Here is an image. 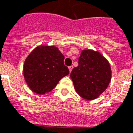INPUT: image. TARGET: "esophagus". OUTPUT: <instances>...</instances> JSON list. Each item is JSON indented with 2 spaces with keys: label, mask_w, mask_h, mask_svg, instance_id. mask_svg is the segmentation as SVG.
I'll return each instance as SVG.
<instances>
[{
  "label": "esophagus",
  "mask_w": 133,
  "mask_h": 133,
  "mask_svg": "<svg viewBox=\"0 0 133 133\" xmlns=\"http://www.w3.org/2000/svg\"><path fill=\"white\" fill-rule=\"evenodd\" d=\"M68 68H69V71H70V72H71V71H72V68H73V66H72V65H71V66L69 67Z\"/></svg>",
  "instance_id": "34e87169"
}]
</instances>
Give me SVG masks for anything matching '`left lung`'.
Masks as SVG:
<instances>
[{
	"instance_id": "left-lung-1",
	"label": "left lung",
	"mask_w": 133,
	"mask_h": 133,
	"mask_svg": "<svg viewBox=\"0 0 133 133\" xmlns=\"http://www.w3.org/2000/svg\"><path fill=\"white\" fill-rule=\"evenodd\" d=\"M77 93L86 100L98 98L109 84L111 70L108 61L98 51L82 50L79 65L70 73Z\"/></svg>"
}]
</instances>
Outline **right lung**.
<instances>
[{
    "label": "right lung",
    "mask_w": 133,
    "mask_h": 133,
    "mask_svg": "<svg viewBox=\"0 0 133 133\" xmlns=\"http://www.w3.org/2000/svg\"><path fill=\"white\" fill-rule=\"evenodd\" d=\"M64 58L55 46L35 47L25 60L23 69L24 79L30 90L42 95L54 89L60 80L69 74Z\"/></svg>",
    "instance_id": "right-lung-1"
}]
</instances>
